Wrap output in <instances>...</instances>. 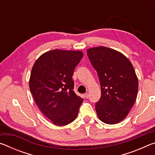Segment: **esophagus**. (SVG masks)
Returning a JSON list of instances; mask_svg holds the SVG:
<instances>
[{"instance_id": "1", "label": "esophagus", "mask_w": 155, "mask_h": 155, "mask_svg": "<svg viewBox=\"0 0 155 155\" xmlns=\"http://www.w3.org/2000/svg\"><path fill=\"white\" fill-rule=\"evenodd\" d=\"M84 96H85V98H89V94L88 93L85 94V95H84Z\"/></svg>"}]
</instances>
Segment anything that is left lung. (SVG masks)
Returning a JSON list of instances; mask_svg holds the SVG:
<instances>
[{"mask_svg":"<svg viewBox=\"0 0 155 155\" xmlns=\"http://www.w3.org/2000/svg\"><path fill=\"white\" fill-rule=\"evenodd\" d=\"M87 54L101 86V98L96 103L97 115L106 124H117L127 116L137 98L134 68L124 54L107 47L90 48Z\"/></svg>","mask_w":155,"mask_h":155,"instance_id":"left-lung-1","label":"left lung"}]
</instances>
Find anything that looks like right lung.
<instances>
[{
  "mask_svg": "<svg viewBox=\"0 0 155 155\" xmlns=\"http://www.w3.org/2000/svg\"><path fill=\"white\" fill-rule=\"evenodd\" d=\"M81 51L53 50L43 54L31 70L29 87L40 111L54 124L67 125L77 117L83 99L73 91L72 75Z\"/></svg>",
  "mask_w": 155,
  "mask_h": 155,
  "instance_id": "1",
  "label": "right lung"
}]
</instances>
